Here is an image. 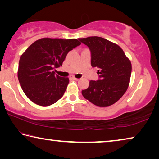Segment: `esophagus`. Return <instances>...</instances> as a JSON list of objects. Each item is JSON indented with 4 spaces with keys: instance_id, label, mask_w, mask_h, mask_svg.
<instances>
[{
    "instance_id": "34e87169",
    "label": "esophagus",
    "mask_w": 159,
    "mask_h": 159,
    "mask_svg": "<svg viewBox=\"0 0 159 159\" xmlns=\"http://www.w3.org/2000/svg\"><path fill=\"white\" fill-rule=\"evenodd\" d=\"M72 79H74L75 80H79V79H77V78L75 77V76H72Z\"/></svg>"
}]
</instances>
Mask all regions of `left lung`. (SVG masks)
Wrapping results in <instances>:
<instances>
[{
    "label": "left lung",
    "instance_id": "1",
    "mask_svg": "<svg viewBox=\"0 0 159 159\" xmlns=\"http://www.w3.org/2000/svg\"><path fill=\"white\" fill-rule=\"evenodd\" d=\"M91 51V65L99 70L100 79L90 80L84 98L96 106L109 107L121 98L130 83L132 65L119 45L104 38L91 36L79 39Z\"/></svg>",
    "mask_w": 159,
    "mask_h": 159
}]
</instances>
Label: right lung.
I'll return each mask as SVG.
<instances>
[{
    "instance_id": "add662e5",
    "label": "right lung",
    "mask_w": 159,
    "mask_h": 159,
    "mask_svg": "<svg viewBox=\"0 0 159 159\" xmlns=\"http://www.w3.org/2000/svg\"><path fill=\"white\" fill-rule=\"evenodd\" d=\"M80 42L76 39L43 38L34 42L21 55L17 71L26 96L34 103L48 107L62 98L69 78L55 74L54 69L62 65L66 56Z\"/></svg>"
}]
</instances>
